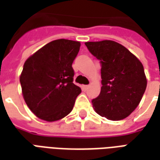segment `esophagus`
Masks as SVG:
<instances>
[{
    "instance_id": "34e87169",
    "label": "esophagus",
    "mask_w": 160,
    "mask_h": 160,
    "mask_svg": "<svg viewBox=\"0 0 160 160\" xmlns=\"http://www.w3.org/2000/svg\"><path fill=\"white\" fill-rule=\"evenodd\" d=\"M89 87H90V86H83V87H82V88H83V90L86 91V90H87Z\"/></svg>"
}]
</instances>
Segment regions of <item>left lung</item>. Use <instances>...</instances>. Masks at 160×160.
Listing matches in <instances>:
<instances>
[{"label":"left lung","mask_w":160,"mask_h":160,"mask_svg":"<svg viewBox=\"0 0 160 160\" xmlns=\"http://www.w3.org/2000/svg\"><path fill=\"white\" fill-rule=\"evenodd\" d=\"M85 44L102 64L100 93L92 101L94 110L111 121L128 118L139 105L147 88L142 63L127 48L112 40Z\"/></svg>","instance_id":"1"}]
</instances>
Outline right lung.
<instances>
[{"mask_svg":"<svg viewBox=\"0 0 160 160\" xmlns=\"http://www.w3.org/2000/svg\"><path fill=\"white\" fill-rule=\"evenodd\" d=\"M80 47L78 41L54 40L25 62L19 77L22 95L37 118L55 122L72 111L81 92L73 83L72 68Z\"/></svg>","mask_w":160,"mask_h":160,"instance_id":"obj_1","label":"right lung"}]
</instances>
